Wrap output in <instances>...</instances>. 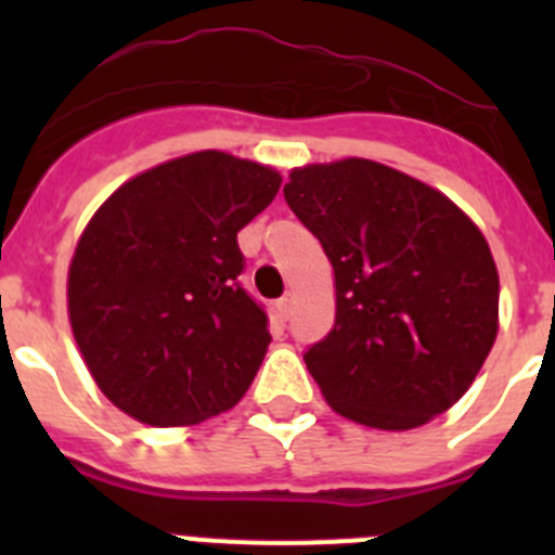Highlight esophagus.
Segmentation results:
<instances>
[{
    "mask_svg": "<svg viewBox=\"0 0 555 555\" xmlns=\"http://www.w3.org/2000/svg\"><path fill=\"white\" fill-rule=\"evenodd\" d=\"M274 308H278V313H281L283 320H288L294 311V294H286V297H281V300L274 302Z\"/></svg>",
    "mask_w": 555,
    "mask_h": 555,
    "instance_id": "esophagus-1",
    "label": "esophagus"
}]
</instances>
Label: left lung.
<instances>
[{
    "instance_id": "obj_1",
    "label": "left lung",
    "mask_w": 555,
    "mask_h": 555,
    "mask_svg": "<svg viewBox=\"0 0 555 555\" xmlns=\"http://www.w3.org/2000/svg\"><path fill=\"white\" fill-rule=\"evenodd\" d=\"M283 197L333 267L336 322L306 352L327 405L411 430L459 403L500 325L478 224L434 185L366 158L297 166Z\"/></svg>"
}]
</instances>
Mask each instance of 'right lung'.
Here are the masks:
<instances>
[{"label": "right lung", "instance_id": "obj_1", "mask_svg": "<svg viewBox=\"0 0 555 555\" xmlns=\"http://www.w3.org/2000/svg\"><path fill=\"white\" fill-rule=\"evenodd\" d=\"M281 183L272 166L191 152L121 183L86 224L68 263V322L100 391L127 416L197 425L249 389L272 336L235 281V235Z\"/></svg>", "mask_w": 555, "mask_h": 555}]
</instances>
